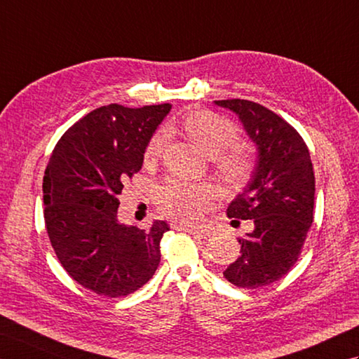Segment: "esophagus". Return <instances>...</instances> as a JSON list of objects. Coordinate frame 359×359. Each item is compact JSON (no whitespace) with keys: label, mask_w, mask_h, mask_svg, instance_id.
Wrapping results in <instances>:
<instances>
[{"label":"esophagus","mask_w":359,"mask_h":359,"mask_svg":"<svg viewBox=\"0 0 359 359\" xmlns=\"http://www.w3.org/2000/svg\"><path fill=\"white\" fill-rule=\"evenodd\" d=\"M189 233H192L195 236H201V238H209L212 235V230L209 227H186Z\"/></svg>","instance_id":"obj_1"}]
</instances>
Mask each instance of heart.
I'll list each match as a JSON object with an SVG mask.
<instances>
[{
  "label": "heart",
  "instance_id": "heart-1",
  "mask_svg": "<svg viewBox=\"0 0 359 359\" xmlns=\"http://www.w3.org/2000/svg\"><path fill=\"white\" fill-rule=\"evenodd\" d=\"M182 129L190 141L207 156H213L218 172L232 184H241L250 172V159L245 150L235 146L236 127L232 121L212 112H194L184 118ZM167 132L159 130L149 140L144 150V163L155 164L167 146ZM213 196L210 186L170 182L159 192L161 210L172 218L195 221L201 217L205 205Z\"/></svg>",
  "mask_w": 359,
  "mask_h": 359
}]
</instances>
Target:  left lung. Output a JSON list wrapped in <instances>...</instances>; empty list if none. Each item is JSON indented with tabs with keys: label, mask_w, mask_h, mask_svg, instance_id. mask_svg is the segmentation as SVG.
I'll list each match as a JSON object with an SVG mask.
<instances>
[{
	"label": "left lung",
	"mask_w": 359,
	"mask_h": 359,
	"mask_svg": "<svg viewBox=\"0 0 359 359\" xmlns=\"http://www.w3.org/2000/svg\"><path fill=\"white\" fill-rule=\"evenodd\" d=\"M233 112L257 146L249 184L227 207L230 224L252 219L240 257L224 270L229 283L259 289L280 280L297 262L313 222L315 175L301 135L281 116L247 100L213 101Z\"/></svg>",
	"instance_id": "8db88e82"
}]
</instances>
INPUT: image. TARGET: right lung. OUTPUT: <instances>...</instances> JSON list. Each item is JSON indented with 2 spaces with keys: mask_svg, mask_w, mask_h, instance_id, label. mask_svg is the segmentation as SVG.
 <instances>
[{
  "mask_svg": "<svg viewBox=\"0 0 359 359\" xmlns=\"http://www.w3.org/2000/svg\"><path fill=\"white\" fill-rule=\"evenodd\" d=\"M170 109H95L62 135L46 167L44 219L53 250L78 284L102 297L138 290L161 259L159 241L169 226L119 222L118 195L141 170L147 142Z\"/></svg>",
  "mask_w": 359,
  "mask_h": 359,
  "instance_id": "1",
  "label": "right lung"
}]
</instances>
